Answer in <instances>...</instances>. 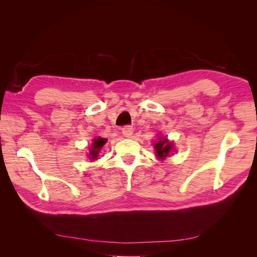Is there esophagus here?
<instances>
[{"label":"esophagus","instance_id":"obj_1","mask_svg":"<svg viewBox=\"0 0 257 257\" xmlns=\"http://www.w3.org/2000/svg\"><path fill=\"white\" fill-rule=\"evenodd\" d=\"M122 134L125 136V137H131L132 134H133V127L126 125L122 128Z\"/></svg>","mask_w":257,"mask_h":257}]
</instances>
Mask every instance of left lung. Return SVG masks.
I'll list each match as a JSON object with an SVG mask.
<instances>
[{"label": "left lung", "instance_id": "1", "mask_svg": "<svg viewBox=\"0 0 257 257\" xmlns=\"http://www.w3.org/2000/svg\"><path fill=\"white\" fill-rule=\"evenodd\" d=\"M155 148V152H157V155L160 159H165L169 152L173 149V145L172 143H169L167 141V138H162L159 142H157L154 146Z\"/></svg>", "mask_w": 257, "mask_h": 257}]
</instances>
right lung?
I'll use <instances>...</instances> for the list:
<instances>
[{
    "instance_id": "add662e5",
    "label": "right lung",
    "mask_w": 257,
    "mask_h": 257,
    "mask_svg": "<svg viewBox=\"0 0 257 257\" xmlns=\"http://www.w3.org/2000/svg\"><path fill=\"white\" fill-rule=\"evenodd\" d=\"M106 142H107V139L106 138H100V137H98V138H96V139H94V142H93V145H92V147H91V150H90V159L93 161V160H95L96 158H97V155H98V152H99V150H100V148H102L105 144H106Z\"/></svg>"
}]
</instances>
